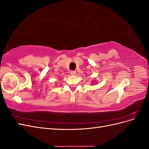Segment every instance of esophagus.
<instances>
[{
	"label": "esophagus",
	"instance_id": "obj_1",
	"mask_svg": "<svg viewBox=\"0 0 149 149\" xmlns=\"http://www.w3.org/2000/svg\"><path fill=\"white\" fill-rule=\"evenodd\" d=\"M76 71H71V72H70V74L72 75V76H74L75 74H76Z\"/></svg>",
	"mask_w": 149,
	"mask_h": 149
}]
</instances>
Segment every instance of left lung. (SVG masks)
<instances>
[{"label":"left lung","instance_id":"obj_1","mask_svg":"<svg viewBox=\"0 0 149 149\" xmlns=\"http://www.w3.org/2000/svg\"><path fill=\"white\" fill-rule=\"evenodd\" d=\"M95 81H95V80H94V81H92V83L93 84L94 83H95ZM96 83H97V82H96Z\"/></svg>","mask_w":149,"mask_h":149}]
</instances>
